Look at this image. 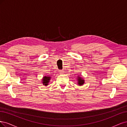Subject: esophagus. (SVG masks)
<instances>
[{"label": "esophagus", "mask_w": 127, "mask_h": 127, "mask_svg": "<svg viewBox=\"0 0 127 127\" xmlns=\"http://www.w3.org/2000/svg\"><path fill=\"white\" fill-rule=\"evenodd\" d=\"M63 73H64V71H63V70H60V71H59V73H60L61 74H63Z\"/></svg>", "instance_id": "1"}]
</instances>
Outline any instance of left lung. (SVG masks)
Instances as JSON below:
<instances>
[{
	"label": "left lung",
	"instance_id": "1",
	"mask_svg": "<svg viewBox=\"0 0 127 127\" xmlns=\"http://www.w3.org/2000/svg\"><path fill=\"white\" fill-rule=\"evenodd\" d=\"M77 84L79 85H82L84 83V80L80 76L77 77Z\"/></svg>",
	"mask_w": 127,
	"mask_h": 127
}]
</instances>
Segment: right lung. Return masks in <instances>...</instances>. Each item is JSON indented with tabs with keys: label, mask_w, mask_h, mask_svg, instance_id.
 Masks as SVG:
<instances>
[{
	"label": "right lung",
	"mask_w": 127,
	"mask_h": 127,
	"mask_svg": "<svg viewBox=\"0 0 127 127\" xmlns=\"http://www.w3.org/2000/svg\"><path fill=\"white\" fill-rule=\"evenodd\" d=\"M51 79V77L50 76H45L44 77H43V78L42 79V83H43V85L47 86L50 82Z\"/></svg>",
	"instance_id": "right-lung-1"
}]
</instances>
